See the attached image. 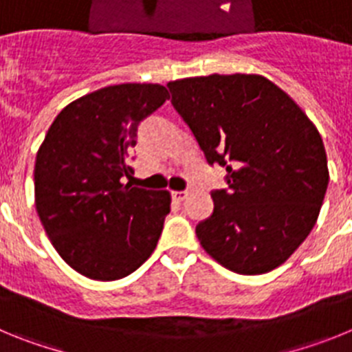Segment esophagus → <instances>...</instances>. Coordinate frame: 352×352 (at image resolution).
<instances>
[{
  "mask_svg": "<svg viewBox=\"0 0 352 352\" xmlns=\"http://www.w3.org/2000/svg\"><path fill=\"white\" fill-rule=\"evenodd\" d=\"M186 195H188V192H185V190H173V192H170V197H173V201H176V203H182V201H185Z\"/></svg>",
  "mask_w": 352,
  "mask_h": 352,
  "instance_id": "1",
  "label": "esophagus"
}]
</instances>
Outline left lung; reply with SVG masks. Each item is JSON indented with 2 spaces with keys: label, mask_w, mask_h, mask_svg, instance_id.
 <instances>
[{
  "label": "left lung",
  "mask_w": 352,
  "mask_h": 352,
  "mask_svg": "<svg viewBox=\"0 0 352 352\" xmlns=\"http://www.w3.org/2000/svg\"><path fill=\"white\" fill-rule=\"evenodd\" d=\"M208 164L226 167L213 213L195 234L223 268L261 275L310 234L328 188L322 139L285 91L263 76L190 77L167 84Z\"/></svg>",
  "instance_id": "8db88e82"
}]
</instances>
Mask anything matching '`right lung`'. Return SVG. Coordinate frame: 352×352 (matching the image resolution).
<instances>
[{"label":"right lung","instance_id":"right-lung-1","mask_svg":"<svg viewBox=\"0 0 352 352\" xmlns=\"http://www.w3.org/2000/svg\"><path fill=\"white\" fill-rule=\"evenodd\" d=\"M167 98L160 84L107 86L68 104L40 146V222L58 254L80 275L118 280L157 247L170 195L130 183V153L141 121Z\"/></svg>","mask_w":352,"mask_h":352}]
</instances>
